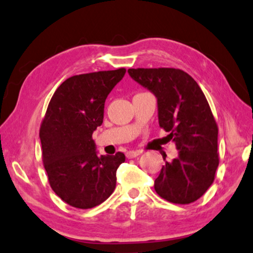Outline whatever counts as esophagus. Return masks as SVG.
Listing matches in <instances>:
<instances>
[{
	"label": "esophagus",
	"instance_id": "esophagus-1",
	"mask_svg": "<svg viewBox=\"0 0 253 253\" xmlns=\"http://www.w3.org/2000/svg\"><path fill=\"white\" fill-rule=\"evenodd\" d=\"M141 155V152L140 151H134V150H130V151H127L126 152V157L128 158V159H130V158H135V157H137V156H140Z\"/></svg>",
	"mask_w": 253,
	"mask_h": 253
}]
</instances>
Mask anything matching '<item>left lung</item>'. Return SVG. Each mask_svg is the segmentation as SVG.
Listing matches in <instances>:
<instances>
[{"label":"left lung","instance_id":"obj_1","mask_svg":"<svg viewBox=\"0 0 253 253\" xmlns=\"http://www.w3.org/2000/svg\"><path fill=\"white\" fill-rule=\"evenodd\" d=\"M130 78L157 98L159 126L179 152L165 162L155 190L174 204H189L205 194L219 165L218 126L204 92L177 69H129Z\"/></svg>","mask_w":253,"mask_h":253}]
</instances>
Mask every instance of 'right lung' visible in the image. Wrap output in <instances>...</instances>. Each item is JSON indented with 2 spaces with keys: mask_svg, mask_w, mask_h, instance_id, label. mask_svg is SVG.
<instances>
[{
  "mask_svg": "<svg viewBox=\"0 0 253 253\" xmlns=\"http://www.w3.org/2000/svg\"><path fill=\"white\" fill-rule=\"evenodd\" d=\"M125 69L80 74L57 88L40 128L42 158L57 196L78 209H91L108 199L125 155H101L91 135L102 125L108 95Z\"/></svg>",
  "mask_w": 253,
  "mask_h": 253,
  "instance_id": "add662e5",
  "label": "right lung"
}]
</instances>
